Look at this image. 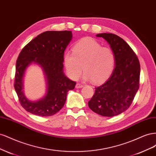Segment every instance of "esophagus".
Here are the masks:
<instances>
[{
    "label": "esophagus",
    "mask_w": 156,
    "mask_h": 156,
    "mask_svg": "<svg viewBox=\"0 0 156 156\" xmlns=\"http://www.w3.org/2000/svg\"><path fill=\"white\" fill-rule=\"evenodd\" d=\"M75 87H76V88H81L83 87V84H80V83H77Z\"/></svg>",
    "instance_id": "obj_1"
}]
</instances>
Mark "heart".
I'll return each mask as SVG.
<instances>
[{
  "label": "heart",
  "mask_w": 156,
  "mask_h": 156,
  "mask_svg": "<svg viewBox=\"0 0 156 156\" xmlns=\"http://www.w3.org/2000/svg\"><path fill=\"white\" fill-rule=\"evenodd\" d=\"M64 56V62L68 76L77 80L83 71V78L94 83H102L110 76L115 64V56L112 49L102 45L91 37H84L78 41Z\"/></svg>",
  "instance_id": "b5f03b06"
}]
</instances>
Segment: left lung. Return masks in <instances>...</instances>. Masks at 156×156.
Wrapping results in <instances>:
<instances>
[{
    "mask_svg": "<svg viewBox=\"0 0 156 156\" xmlns=\"http://www.w3.org/2000/svg\"><path fill=\"white\" fill-rule=\"evenodd\" d=\"M110 45L115 56V68L107 81L95 88V93L88 103L97 114L112 117L129 107L139 88L140 66L137 56L120 37L111 33L96 35Z\"/></svg>",
    "mask_w": 156,
    "mask_h": 156,
    "instance_id": "obj_1",
    "label": "left lung"
}]
</instances>
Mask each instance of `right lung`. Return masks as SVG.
Here are the masks:
<instances>
[{
    "mask_svg": "<svg viewBox=\"0 0 156 156\" xmlns=\"http://www.w3.org/2000/svg\"><path fill=\"white\" fill-rule=\"evenodd\" d=\"M72 38V31H46L27 44L16 62L14 88L21 106L33 115L52 116L64 105L69 90L76 83L63 72L64 53ZM32 63L43 69L47 81V92L41 100L32 102L23 92V77L26 68Z\"/></svg>",
    "mask_w": 156,
    "mask_h": 156,
    "instance_id": "add662e5",
    "label": "right lung"
}]
</instances>
